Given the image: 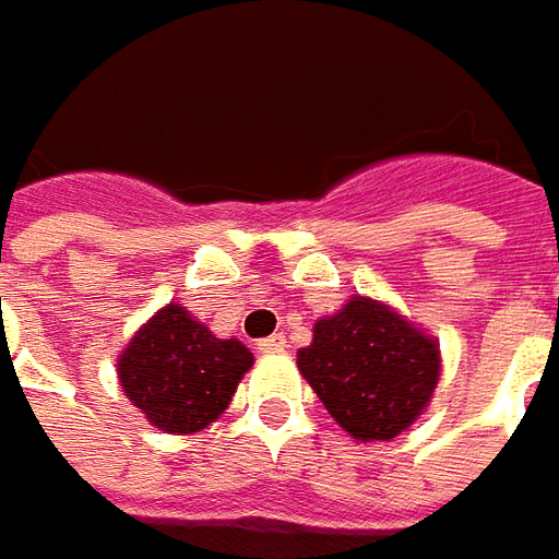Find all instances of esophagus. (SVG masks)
I'll return each mask as SVG.
<instances>
[{
	"instance_id": "obj_1",
	"label": "esophagus",
	"mask_w": 559,
	"mask_h": 559,
	"mask_svg": "<svg viewBox=\"0 0 559 559\" xmlns=\"http://www.w3.org/2000/svg\"><path fill=\"white\" fill-rule=\"evenodd\" d=\"M258 352H261V355H276V352H286V335L273 333V335H267V338H261V342H258Z\"/></svg>"
}]
</instances>
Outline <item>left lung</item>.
Wrapping results in <instances>:
<instances>
[{
    "mask_svg": "<svg viewBox=\"0 0 559 559\" xmlns=\"http://www.w3.org/2000/svg\"><path fill=\"white\" fill-rule=\"evenodd\" d=\"M298 367L333 419L360 441H389L423 414L439 382V345L395 311L352 298L317 320Z\"/></svg>",
    "mask_w": 559,
    "mask_h": 559,
    "instance_id": "left-lung-1",
    "label": "left lung"
}]
</instances>
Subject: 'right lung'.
<instances>
[{
	"label": "right lung",
	"mask_w": 559,
	"mask_h": 559,
	"mask_svg": "<svg viewBox=\"0 0 559 559\" xmlns=\"http://www.w3.org/2000/svg\"><path fill=\"white\" fill-rule=\"evenodd\" d=\"M254 357L236 338H217L180 305L158 311L120 355L127 397L164 432H199L229 407Z\"/></svg>",
	"instance_id": "1"
}]
</instances>
